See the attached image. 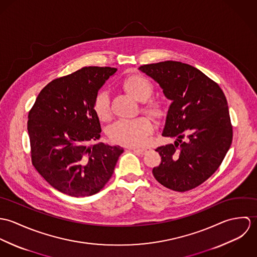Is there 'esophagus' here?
Masks as SVG:
<instances>
[{"mask_svg":"<svg viewBox=\"0 0 257 257\" xmlns=\"http://www.w3.org/2000/svg\"><path fill=\"white\" fill-rule=\"evenodd\" d=\"M132 149H133L134 151L138 152V153H141V154H145L148 150H150L149 147H142V148H136V147H134V148H132Z\"/></svg>","mask_w":257,"mask_h":257,"instance_id":"obj_1","label":"esophagus"}]
</instances>
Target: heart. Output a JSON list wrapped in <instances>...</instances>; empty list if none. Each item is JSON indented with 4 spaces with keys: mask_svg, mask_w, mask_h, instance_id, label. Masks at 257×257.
<instances>
[{
    "mask_svg": "<svg viewBox=\"0 0 257 257\" xmlns=\"http://www.w3.org/2000/svg\"><path fill=\"white\" fill-rule=\"evenodd\" d=\"M122 90L138 102H145L142 110L153 117L161 119L165 115V107L157 100H149L153 86L150 81L142 75H130L121 83ZM96 116L101 121H109L111 116L110 100L107 94H99L93 105ZM153 132V124L147 116H140L132 120H119L110 128V139L115 144L124 147H138L145 146Z\"/></svg>",
    "mask_w": 257,
    "mask_h": 257,
    "instance_id": "heart-1",
    "label": "heart"
}]
</instances>
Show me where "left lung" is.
Returning a JSON list of instances; mask_svg holds the SVG:
<instances>
[{"label": "left lung", "instance_id": "left-lung-1", "mask_svg": "<svg viewBox=\"0 0 257 257\" xmlns=\"http://www.w3.org/2000/svg\"><path fill=\"white\" fill-rule=\"evenodd\" d=\"M155 80L172 101L163 137L174 145L157 147L161 163L154 178L177 192L196 188L220 167L232 141V125L220 86L199 69L178 61L146 64L139 68ZM187 140L183 142L184 134Z\"/></svg>", "mask_w": 257, "mask_h": 257}]
</instances>
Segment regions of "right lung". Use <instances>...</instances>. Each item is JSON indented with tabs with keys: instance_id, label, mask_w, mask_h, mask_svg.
Wrapping results in <instances>:
<instances>
[{
	"instance_id": "add662e5",
	"label": "right lung",
	"mask_w": 257,
	"mask_h": 257,
	"mask_svg": "<svg viewBox=\"0 0 257 257\" xmlns=\"http://www.w3.org/2000/svg\"><path fill=\"white\" fill-rule=\"evenodd\" d=\"M116 68L89 66L49 82L29 112L32 162L54 189L72 197L98 193L123 149L103 143L93 105Z\"/></svg>"
}]
</instances>
